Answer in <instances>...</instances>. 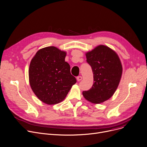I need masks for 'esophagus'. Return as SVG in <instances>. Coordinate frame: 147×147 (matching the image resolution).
Returning <instances> with one entry per match:
<instances>
[{
  "label": "esophagus",
  "instance_id": "esophagus-1",
  "mask_svg": "<svg viewBox=\"0 0 147 147\" xmlns=\"http://www.w3.org/2000/svg\"><path fill=\"white\" fill-rule=\"evenodd\" d=\"M82 77L81 76H78L76 78V80H77V81H81V80H82Z\"/></svg>",
  "mask_w": 147,
  "mask_h": 147
}]
</instances>
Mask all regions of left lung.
Here are the masks:
<instances>
[{
	"instance_id": "obj_1",
	"label": "left lung",
	"mask_w": 147,
	"mask_h": 147,
	"mask_svg": "<svg viewBox=\"0 0 147 147\" xmlns=\"http://www.w3.org/2000/svg\"><path fill=\"white\" fill-rule=\"evenodd\" d=\"M86 57L92 67L94 82L89 90L83 91V96L94 104L104 102L118 86L122 73L121 61L114 51L105 45H99L87 52Z\"/></svg>"
}]
</instances>
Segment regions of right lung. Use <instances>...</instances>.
Masks as SVG:
<instances>
[{
    "mask_svg": "<svg viewBox=\"0 0 147 147\" xmlns=\"http://www.w3.org/2000/svg\"><path fill=\"white\" fill-rule=\"evenodd\" d=\"M66 53L55 47L39 50L31 60L29 69L30 87L43 102L53 105L65 98L76 78L65 61Z\"/></svg>",
    "mask_w": 147,
    "mask_h": 147,
    "instance_id": "1",
    "label": "right lung"
}]
</instances>
